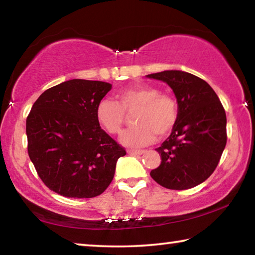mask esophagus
I'll return each mask as SVG.
<instances>
[{
    "mask_svg": "<svg viewBox=\"0 0 255 255\" xmlns=\"http://www.w3.org/2000/svg\"><path fill=\"white\" fill-rule=\"evenodd\" d=\"M145 152L144 149H128L127 153L130 155H141Z\"/></svg>",
    "mask_w": 255,
    "mask_h": 255,
    "instance_id": "esophagus-1",
    "label": "esophagus"
}]
</instances>
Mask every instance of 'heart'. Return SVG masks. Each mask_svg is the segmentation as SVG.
<instances>
[{"mask_svg": "<svg viewBox=\"0 0 255 255\" xmlns=\"http://www.w3.org/2000/svg\"><path fill=\"white\" fill-rule=\"evenodd\" d=\"M133 112L136 126L127 129L120 136L122 143L129 147H140L173 130L179 117L178 102L169 93L159 92L148 84L126 88L116 94V101L102 99L96 109L98 123L106 130L116 135L122 131L126 114Z\"/></svg>", "mask_w": 255, "mask_h": 255, "instance_id": "b5f03b06", "label": "heart"}]
</instances>
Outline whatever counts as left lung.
Here are the masks:
<instances>
[{"instance_id": "8db88e82", "label": "left lung", "mask_w": 255, "mask_h": 255, "mask_svg": "<svg viewBox=\"0 0 255 255\" xmlns=\"http://www.w3.org/2000/svg\"><path fill=\"white\" fill-rule=\"evenodd\" d=\"M173 90L179 117L171 135L156 148L161 164L150 176L162 187L185 190L213 174L226 146V114L211 86L182 71L147 75Z\"/></svg>"}]
</instances>
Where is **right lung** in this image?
I'll list each match as a JSON object with an SVG mask.
<instances>
[{"mask_svg": "<svg viewBox=\"0 0 255 255\" xmlns=\"http://www.w3.org/2000/svg\"><path fill=\"white\" fill-rule=\"evenodd\" d=\"M101 81L70 80L41 94L27 117L28 154L51 191L67 198H93L114 179L126 150L100 127L99 101L111 90Z\"/></svg>", "mask_w": 255, "mask_h": 255, "instance_id": "add662e5", "label": "right lung"}]
</instances>
